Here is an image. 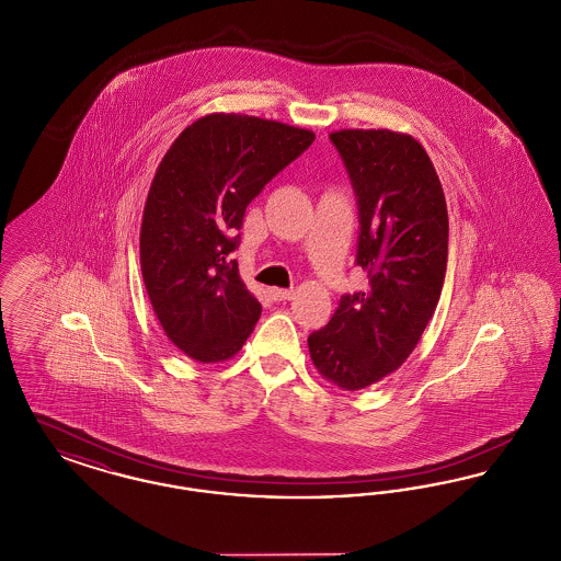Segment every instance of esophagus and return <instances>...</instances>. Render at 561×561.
Segmentation results:
<instances>
[{
    "label": "esophagus",
    "instance_id": "34e87169",
    "mask_svg": "<svg viewBox=\"0 0 561 561\" xmlns=\"http://www.w3.org/2000/svg\"><path fill=\"white\" fill-rule=\"evenodd\" d=\"M268 298L275 300V302H282V300H290L293 298V290H284V288H268Z\"/></svg>",
    "mask_w": 561,
    "mask_h": 561
}]
</instances>
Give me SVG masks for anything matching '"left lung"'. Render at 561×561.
Segmentation results:
<instances>
[{"instance_id":"8db88e82","label":"left lung","mask_w":561,"mask_h":561,"mask_svg":"<svg viewBox=\"0 0 561 561\" xmlns=\"http://www.w3.org/2000/svg\"><path fill=\"white\" fill-rule=\"evenodd\" d=\"M357 199L355 265L364 293L343 294L307 339L321 376L357 391L396 373L437 307L448 265V208L427 151L408 134H330Z\"/></svg>"}]
</instances>
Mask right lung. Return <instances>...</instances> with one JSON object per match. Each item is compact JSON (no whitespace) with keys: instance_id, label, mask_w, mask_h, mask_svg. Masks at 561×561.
<instances>
[{"instance_id":"1","label":"right lung","mask_w":561,"mask_h":561,"mask_svg":"<svg viewBox=\"0 0 561 561\" xmlns=\"http://www.w3.org/2000/svg\"><path fill=\"white\" fill-rule=\"evenodd\" d=\"M313 140L279 122L213 113L163 156L142 213L140 268L165 336L188 357H233L261 318L231 252L248 204Z\"/></svg>"}]
</instances>
